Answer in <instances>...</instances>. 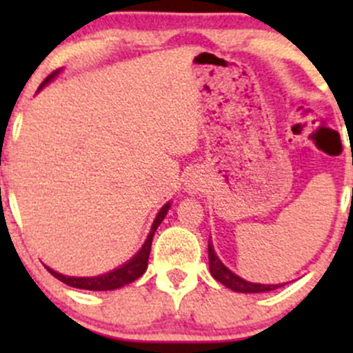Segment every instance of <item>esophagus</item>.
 Returning <instances> with one entry per match:
<instances>
[{"label":"esophagus","mask_w":353,"mask_h":353,"mask_svg":"<svg viewBox=\"0 0 353 353\" xmlns=\"http://www.w3.org/2000/svg\"><path fill=\"white\" fill-rule=\"evenodd\" d=\"M188 186H186V190L190 191V193H196V191L199 190V184L196 183V181H188Z\"/></svg>","instance_id":"1"}]
</instances>
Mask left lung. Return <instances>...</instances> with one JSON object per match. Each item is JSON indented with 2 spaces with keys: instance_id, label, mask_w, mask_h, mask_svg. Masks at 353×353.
<instances>
[{
  "instance_id": "1",
  "label": "left lung",
  "mask_w": 353,
  "mask_h": 353,
  "mask_svg": "<svg viewBox=\"0 0 353 353\" xmlns=\"http://www.w3.org/2000/svg\"><path fill=\"white\" fill-rule=\"evenodd\" d=\"M208 261H210V273L215 280H219L222 285L229 287L234 292H243V294H256V292H270L282 285H263V283H251L237 276L236 273L230 272L225 265L219 259V256L213 251V245L208 244Z\"/></svg>"
}]
</instances>
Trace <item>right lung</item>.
Listing matches in <instances>:
<instances>
[{
  "mask_svg": "<svg viewBox=\"0 0 353 353\" xmlns=\"http://www.w3.org/2000/svg\"><path fill=\"white\" fill-rule=\"evenodd\" d=\"M54 74H56V71L54 73L49 74V77L42 81V85L48 83V81L51 80ZM169 206L170 205L167 203V205H163L162 208H160L159 215L155 216L154 225H152V230H150V234H148L147 241H145L143 248L138 251V254L134 256L131 261H128L126 265H123L121 268L114 270V272H110V273H105V275L87 276V279H85V276L83 279H77V276H65V275H61V273L54 272V270L48 268V266H46V268H48V272L51 273L52 276H56L58 280H61V282L66 283V285L74 287V288H83V290H114V288L124 287V285H128V283L134 282V280L140 279V276L145 273V270H147L148 256H150V249H152V239H154L157 227L162 223L163 216H165L167 212H169Z\"/></svg>",
  "mask_w": 353,
  "mask_h": 353,
  "instance_id": "obj_1",
  "label": "right lung"
}]
</instances>
